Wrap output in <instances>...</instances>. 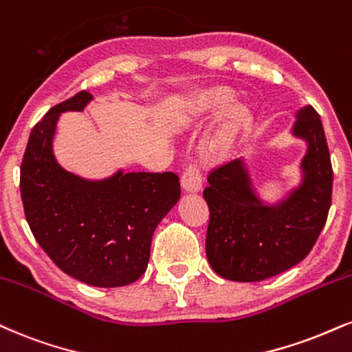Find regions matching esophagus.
I'll return each instance as SVG.
<instances>
[{"mask_svg":"<svg viewBox=\"0 0 352 352\" xmlns=\"http://www.w3.org/2000/svg\"><path fill=\"white\" fill-rule=\"evenodd\" d=\"M182 187L187 192H198L201 188V172L195 162H190L182 173Z\"/></svg>","mask_w":352,"mask_h":352,"instance_id":"34e87169","label":"esophagus"}]
</instances>
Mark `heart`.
Masks as SVG:
<instances>
[{
	"instance_id": "1",
	"label": "heart",
	"mask_w": 352,
	"mask_h": 352,
	"mask_svg": "<svg viewBox=\"0 0 352 352\" xmlns=\"http://www.w3.org/2000/svg\"><path fill=\"white\" fill-rule=\"evenodd\" d=\"M232 101V95L228 90L223 88H214V90L205 91L201 95L195 96L192 103V114L200 116V114L206 113H217L221 111ZM248 111L244 108L236 107L232 108L224 122L219 126V129L214 133L213 138L206 144L208 149L213 155H224L232 151L236 141H238L241 131L245 124H248Z\"/></svg>"
}]
</instances>
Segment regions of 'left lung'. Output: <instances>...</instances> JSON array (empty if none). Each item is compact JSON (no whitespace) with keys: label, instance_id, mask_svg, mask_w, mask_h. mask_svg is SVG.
I'll return each mask as SVG.
<instances>
[{"label":"left lung","instance_id":"1","mask_svg":"<svg viewBox=\"0 0 352 352\" xmlns=\"http://www.w3.org/2000/svg\"><path fill=\"white\" fill-rule=\"evenodd\" d=\"M294 135L307 141L303 180L285 200L264 205L243 160L213 168L203 192L210 210L206 257L232 282H261L302 262L318 239L331 206L333 167L320 114L297 113Z\"/></svg>","mask_w":352,"mask_h":352}]
</instances>
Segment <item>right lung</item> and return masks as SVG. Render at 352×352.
<instances>
[{"label": "right lung", "instance_id": "add662e5", "mask_svg": "<svg viewBox=\"0 0 352 352\" xmlns=\"http://www.w3.org/2000/svg\"><path fill=\"white\" fill-rule=\"evenodd\" d=\"M93 96L78 91L34 126L21 164V198L34 238L58 269L93 287H122L146 272L157 224L180 198L173 172H116L85 180L57 164L58 116L82 111Z\"/></svg>", "mask_w": 352, "mask_h": 352}]
</instances>
